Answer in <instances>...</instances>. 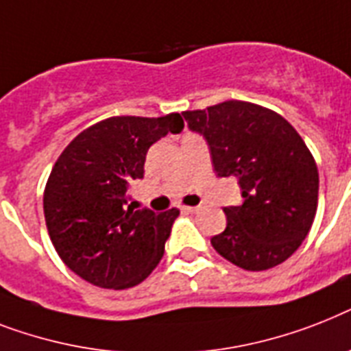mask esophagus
I'll use <instances>...</instances> for the list:
<instances>
[{
  "label": "esophagus",
  "instance_id": "esophagus-1",
  "mask_svg": "<svg viewBox=\"0 0 351 351\" xmlns=\"http://www.w3.org/2000/svg\"><path fill=\"white\" fill-rule=\"evenodd\" d=\"M183 210L184 212H190V214H197L201 206H183Z\"/></svg>",
  "mask_w": 351,
  "mask_h": 351
}]
</instances>
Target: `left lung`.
<instances>
[{
  "mask_svg": "<svg viewBox=\"0 0 351 351\" xmlns=\"http://www.w3.org/2000/svg\"><path fill=\"white\" fill-rule=\"evenodd\" d=\"M183 117L208 143L215 173L239 179L243 204L223 208L226 228L210 241L215 252L250 271L285 263L317 212V165L302 137L277 112L248 101H224Z\"/></svg>",
  "mask_w": 351,
  "mask_h": 351,
  "instance_id": "obj_1",
  "label": "left lung"
}]
</instances>
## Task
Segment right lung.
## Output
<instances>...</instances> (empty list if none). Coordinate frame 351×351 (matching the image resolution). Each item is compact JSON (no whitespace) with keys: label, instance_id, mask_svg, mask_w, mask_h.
I'll list each match as a JSON object with an SVG mask.
<instances>
[{"label":"right lung","instance_id":"right-lung-1","mask_svg":"<svg viewBox=\"0 0 351 351\" xmlns=\"http://www.w3.org/2000/svg\"><path fill=\"white\" fill-rule=\"evenodd\" d=\"M183 127L176 112L108 117L61 152L45 186V221L58 255L81 279L125 290L159 265L179 210H134L127 206V193L145 176L148 148Z\"/></svg>","mask_w":351,"mask_h":351}]
</instances>
